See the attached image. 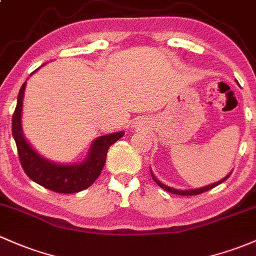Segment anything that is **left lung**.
Returning a JSON list of instances; mask_svg holds the SVG:
<instances>
[{
	"label": "left lung",
	"instance_id": "1",
	"mask_svg": "<svg viewBox=\"0 0 256 256\" xmlns=\"http://www.w3.org/2000/svg\"><path fill=\"white\" fill-rule=\"evenodd\" d=\"M230 174L227 176V177H224V180H218V182H216V183L210 184V186H202V188H199V189H192V190H178V189H174V188H171V186H164V183H161L160 180H156V177H155V176L152 174V172H151V177H152V180H155V182H156V184H158V186H160L162 189H164V190L168 192V193H172V194H178V195H198V194H202V193H204V192L210 190V189H212L214 186H218V184H221L222 182H224V180H226L227 178L230 177Z\"/></svg>",
	"mask_w": 256,
	"mask_h": 256
}]
</instances>
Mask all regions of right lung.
I'll use <instances>...</instances> for the list:
<instances>
[{
	"instance_id": "obj_1",
	"label": "right lung",
	"mask_w": 256,
	"mask_h": 256,
	"mask_svg": "<svg viewBox=\"0 0 256 256\" xmlns=\"http://www.w3.org/2000/svg\"><path fill=\"white\" fill-rule=\"evenodd\" d=\"M26 85V82L19 90L17 106L12 117V134L24 172L35 183L56 193H78L89 188L105 166L108 148L122 138L124 133L118 132L96 138L82 164H58L46 160L30 146L22 132V106Z\"/></svg>"
}]
</instances>
